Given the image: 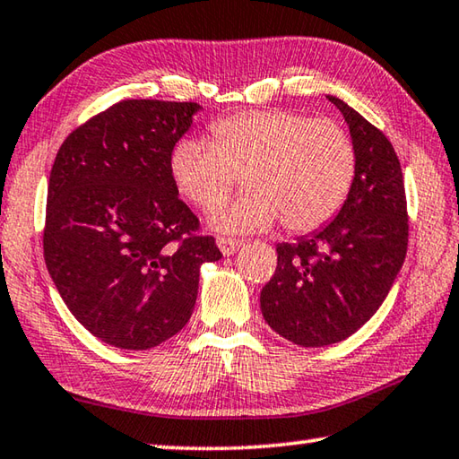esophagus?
Instances as JSON below:
<instances>
[{
  "label": "esophagus",
  "mask_w": 459,
  "mask_h": 459,
  "mask_svg": "<svg viewBox=\"0 0 459 459\" xmlns=\"http://www.w3.org/2000/svg\"><path fill=\"white\" fill-rule=\"evenodd\" d=\"M216 245H219V248L222 251L224 257H229V255L237 253L240 247H243V240L238 238H229V237H219L216 238Z\"/></svg>",
  "instance_id": "esophagus-1"
}]
</instances>
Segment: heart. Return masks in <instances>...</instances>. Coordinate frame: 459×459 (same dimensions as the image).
I'll use <instances>...</instances> for the list:
<instances>
[{
  "mask_svg": "<svg viewBox=\"0 0 459 459\" xmlns=\"http://www.w3.org/2000/svg\"><path fill=\"white\" fill-rule=\"evenodd\" d=\"M212 143L186 137L169 158L178 192L194 206L219 208L243 176L247 194L212 216L219 230H261L277 219L295 235L328 224L356 176L348 131L287 108L240 111L214 121Z\"/></svg>",
  "mask_w": 459,
  "mask_h": 459,
  "instance_id": "b5f03b06",
  "label": "heart"
}]
</instances>
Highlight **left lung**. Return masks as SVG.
<instances>
[{"instance_id": "1", "label": "left lung", "mask_w": 459, "mask_h": 459, "mask_svg": "<svg viewBox=\"0 0 459 459\" xmlns=\"http://www.w3.org/2000/svg\"><path fill=\"white\" fill-rule=\"evenodd\" d=\"M351 127L356 176L328 227L277 245V267L261 290V312L298 346L336 344L383 304L407 255L409 216L397 153L383 131L328 97Z\"/></svg>"}]
</instances>
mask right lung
I'll use <instances>...</instances> for the list:
<instances>
[{
    "instance_id": "right-lung-1",
    "label": "right lung",
    "mask_w": 459,
    "mask_h": 459,
    "mask_svg": "<svg viewBox=\"0 0 459 459\" xmlns=\"http://www.w3.org/2000/svg\"><path fill=\"white\" fill-rule=\"evenodd\" d=\"M198 103L127 99L76 127L48 180L44 261L73 316L92 336L147 351L188 324L214 237L169 174Z\"/></svg>"
}]
</instances>
